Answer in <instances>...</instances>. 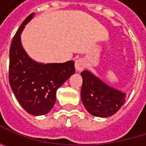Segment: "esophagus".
Wrapping results in <instances>:
<instances>
[{
    "instance_id": "obj_1",
    "label": "esophagus",
    "mask_w": 146,
    "mask_h": 146,
    "mask_svg": "<svg viewBox=\"0 0 146 146\" xmlns=\"http://www.w3.org/2000/svg\"><path fill=\"white\" fill-rule=\"evenodd\" d=\"M85 68V62L84 61V59L82 58H79V59H77L75 61V69L76 71L78 72H81Z\"/></svg>"
}]
</instances>
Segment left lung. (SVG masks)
I'll use <instances>...</instances> for the list:
<instances>
[{"label":"left lung","mask_w":146,"mask_h":146,"mask_svg":"<svg viewBox=\"0 0 146 146\" xmlns=\"http://www.w3.org/2000/svg\"><path fill=\"white\" fill-rule=\"evenodd\" d=\"M81 76V99L91 115L108 117L115 114L124 104L125 93L108 86L89 70H84Z\"/></svg>","instance_id":"obj_1"}]
</instances>
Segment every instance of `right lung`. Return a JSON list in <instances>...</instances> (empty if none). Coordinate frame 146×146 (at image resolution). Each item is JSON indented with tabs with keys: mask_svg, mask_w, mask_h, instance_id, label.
I'll return each mask as SVG.
<instances>
[{
	"mask_svg": "<svg viewBox=\"0 0 146 146\" xmlns=\"http://www.w3.org/2000/svg\"><path fill=\"white\" fill-rule=\"evenodd\" d=\"M35 13L29 15L13 37L10 47L9 83L17 100L29 114H47L54 106L56 90L75 73L74 62L40 63L24 50L20 35Z\"/></svg>",
	"mask_w": 146,
	"mask_h": 146,
	"instance_id": "right-lung-1",
	"label": "right lung"
}]
</instances>
